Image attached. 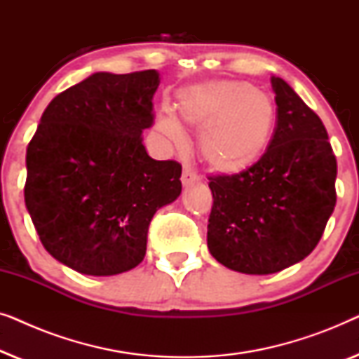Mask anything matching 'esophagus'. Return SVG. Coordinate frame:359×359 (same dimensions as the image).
<instances>
[{"mask_svg": "<svg viewBox=\"0 0 359 359\" xmlns=\"http://www.w3.org/2000/svg\"><path fill=\"white\" fill-rule=\"evenodd\" d=\"M198 181H199L198 175H196L194 171L189 168V166H184L183 175H181V183H183V186H189L193 183H198Z\"/></svg>", "mask_w": 359, "mask_h": 359, "instance_id": "1", "label": "esophagus"}]
</instances>
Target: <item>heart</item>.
<instances>
[{"instance_id": "obj_1", "label": "heart", "mask_w": 359, "mask_h": 359, "mask_svg": "<svg viewBox=\"0 0 359 359\" xmlns=\"http://www.w3.org/2000/svg\"><path fill=\"white\" fill-rule=\"evenodd\" d=\"M180 121L201 130L199 154L214 173L240 175L264 155L276 127V106L266 93L245 81H215L186 88L176 102ZM171 112L155 129L178 149L186 134Z\"/></svg>"}]
</instances>
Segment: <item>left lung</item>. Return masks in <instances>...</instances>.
Returning a JSON list of instances; mask_svg holds the SVG:
<instances>
[{"mask_svg": "<svg viewBox=\"0 0 359 359\" xmlns=\"http://www.w3.org/2000/svg\"><path fill=\"white\" fill-rule=\"evenodd\" d=\"M271 86L278 121L268 150L243 173L209 178V252L245 274L278 273L311 255L337 203L325 126L283 78Z\"/></svg>", "mask_w": 359, "mask_h": 359, "instance_id": "1", "label": "left lung"}]
</instances>
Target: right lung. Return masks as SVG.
Returning a JSON list of instances; mask_svg holds the SVG:
<instances>
[{"label": "right lung", "instance_id": "right-lung-1", "mask_svg": "<svg viewBox=\"0 0 359 359\" xmlns=\"http://www.w3.org/2000/svg\"><path fill=\"white\" fill-rule=\"evenodd\" d=\"M160 73L97 72L57 95L27 145V212L43 248L88 276L145 257L156 210L181 194V165L147 154Z\"/></svg>", "mask_w": 359, "mask_h": 359}]
</instances>
